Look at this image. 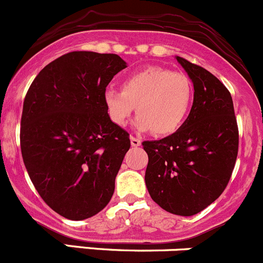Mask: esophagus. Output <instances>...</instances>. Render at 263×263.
<instances>
[{
  "mask_svg": "<svg viewBox=\"0 0 263 263\" xmlns=\"http://www.w3.org/2000/svg\"><path fill=\"white\" fill-rule=\"evenodd\" d=\"M130 143H132V147H139L140 144H142V142H140L139 138H135V137H130Z\"/></svg>",
  "mask_w": 263,
  "mask_h": 263,
  "instance_id": "obj_1",
  "label": "esophagus"
}]
</instances>
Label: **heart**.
<instances>
[{"instance_id":"b5f03b06","label":"heart","mask_w":263,"mask_h":263,"mask_svg":"<svg viewBox=\"0 0 263 263\" xmlns=\"http://www.w3.org/2000/svg\"><path fill=\"white\" fill-rule=\"evenodd\" d=\"M121 89H107L103 95L106 111L114 124L125 126L134 112L135 126L167 135L181 128L191 112L194 98L192 80L181 72L160 66L138 70L124 79Z\"/></svg>"}]
</instances>
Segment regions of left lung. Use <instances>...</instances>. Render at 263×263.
<instances>
[{
    "label": "left lung",
    "mask_w": 263,
    "mask_h": 263,
    "mask_svg": "<svg viewBox=\"0 0 263 263\" xmlns=\"http://www.w3.org/2000/svg\"><path fill=\"white\" fill-rule=\"evenodd\" d=\"M193 83L191 112L179 130L143 142L148 155L145 185L165 211L193 216L216 201L230 180L239 134L233 98L203 67L175 57Z\"/></svg>",
    "instance_id": "1"
}]
</instances>
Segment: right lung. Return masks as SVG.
Returning <instances> with one entry per match:
<instances>
[{
    "mask_svg": "<svg viewBox=\"0 0 263 263\" xmlns=\"http://www.w3.org/2000/svg\"><path fill=\"white\" fill-rule=\"evenodd\" d=\"M125 67L118 54L70 52L44 66L25 96L24 165L43 201L69 220L97 215L115 191L130 139L108 118L103 95Z\"/></svg>",
    "mask_w": 263,
    "mask_h": 263,
    "instance_id": "right-lung-1",
    "label": "right lung"
}]
</instances>
